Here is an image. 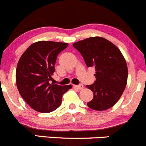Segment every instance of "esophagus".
<instances>
[{
  "label": "esophagus",
  "instance_id": "esophagus-1",
  "mask_svg": "<svg viewBox=\"0 0 146 146\" xmlns=\"http://www.w3.org/2000/svg\"><path fill=\"white\" fill-rule=\"evenodd\" d=\"M75 88H76V89H79V90H81V89H83L84 88V86L83 84H79V85H75L74 86Z\"/></svg>",
  "mask_w": 146,
  "mask_h": 146
}]
</instances>
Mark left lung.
Wrapping results in <instances>:
<instances>
[{"mask_svg": "<svg viewBox=\"0 0 146 146\" xmlns=\"http://www.w3.org/2000/svg\"><path fill=\"white\" fill-rule=\"evenodd\" d=\"M88 67H94L96 81L86 87L94 98L87 106L104 111L114 106L125 90L128 67L121 52L111 42L102 37H92L74 43Z\"/></svg>", "mask_w": 146, "mask_h": 146, "instance_id": "left-lung-1", "label": "left lung"}]
</instances>
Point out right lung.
I'll return each mask as SVG.
<instances>
[{
  "label": "right lung",
  "instance_id": "1",
  "mask_svg": "<svg viewBox=\"0 0 146 146\" xmlns=\"http://www.w3.org/2000/svg\"><path fill=\"white\" fill-rule=\"evenodd\" d=\"M68 43L38 41L21 55L17 64L15 79L20 94L35 111L50 113L62 104V96L72 86L50 84L54 72L57 55Z\"/></svg>",
  "mask_w": 146,
  "mask_h": 146
}]
</instances>
